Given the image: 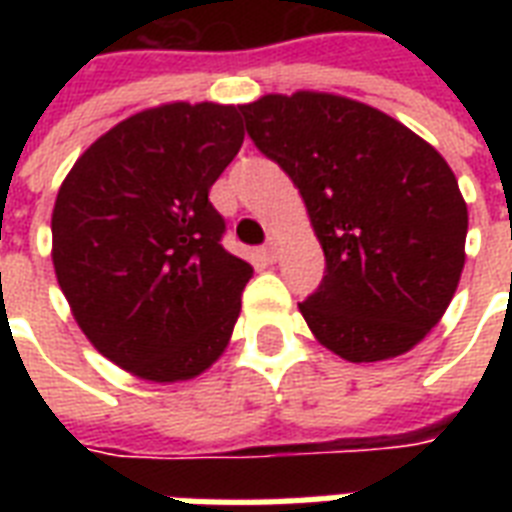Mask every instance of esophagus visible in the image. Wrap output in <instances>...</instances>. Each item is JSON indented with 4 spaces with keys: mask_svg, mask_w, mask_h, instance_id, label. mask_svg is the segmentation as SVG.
Here are the masks:
<instances>
[{
    "mask_svg": "<svg viewBox=\"0 0 512 512\" xmlns=\"http://www.w3.org/2000/svg\"><path fill=\"white\" fill-rule=\"evenodd\" d=\"M263 257L265 260H268V263H273V260H276V257H279V247H276V241H268V244H265L263 247Z\"/></svg>",
    "mask_w": 512,
    "mask_h": 512,
    "instance_id": "esophagus-1",
    "label": "esophagus"
}]
</instances>
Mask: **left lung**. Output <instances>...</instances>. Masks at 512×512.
Returning <instances> with one entry per match:
<instances>
[{
  "mask_svg": "<svg viewBox=\"0 0 512 512\" xmlns=\"http://www.w3.org/2000/svg\"><path fill=\"white\" fill-rule=\"evenodd\" d=\"M249 138L292 177L327 276L300 303L345 361H385L425 340L452 303L468 204L446 159L358 100L300 90L239 106Z\"/></svg>",
  "mask_w": 512,
  "mask_h": 512,
  "instance_id": "1",
  "label": "left lung"
}]
</instances>
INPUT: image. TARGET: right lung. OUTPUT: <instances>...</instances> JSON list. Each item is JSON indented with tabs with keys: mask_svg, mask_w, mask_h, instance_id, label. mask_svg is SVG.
Listing matches in <instances>:
<instances>
[{
	"mask_svg": "<svg viewBox=\"0 0 512 512\" xmlns=\"http://www.w3.org/2000/svg\"><path fill=\"white\" fill-rule=\"evenodd\" d=\"M244 143L236 106L164 103L84 151L52 209V265L98 353L148 382L228 348L252 265L225 252L209 188Z\"/></svg>",
	"mask_w": 512,
	"mask_h": 512,
	"instance_id": "1",
	"label": "right lung"
}]
</instances>
